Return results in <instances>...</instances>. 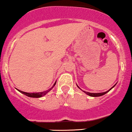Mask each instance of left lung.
I'll list each match as a JSON object with an SVG mask.
<instances>
[{
	"label": "left lung",
	"instance_id": "left-lung-1",
	"mask_svg": "<svg viewBox=\"0 0 132 132\" xmlns=\"http://www.w3.org/2000/svg\"><path fill=\"white\" fill-rule=\"evenodd\" d=\"M115 85H114L113 86L112 88H111V89H110L108 91H107V92H103V93H89V92H85V91H84V92L85 93H86L87 94V95H89V96H93V97H97V96H102V95H105V94H106V93H108V92H109L110 90H111V89H112L114 87V86H115ZM78 88H79V86H78Z\"/></svg>",
	"mask_w": 132,
	"mask_h": 132
}]
</instances>
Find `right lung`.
Segmentation results:
<instances>
[{"label":"right lung","mask_w":132,"mask_h":132,"mask_svg":"<svg viewBox=\"0 0 132 132\" xmlns=\"http://www.w3.org/2000/svg\"><path fill=\"white\" fill-rule=\"evenodd\" d=\"M56 83V82H55V83L54 84V85H53V87H52L51 88H50V89H49L47 91H46V92H40V93H26V92H22V91L18 90L19 91V92H20L21 93H22V94H24V95H25L27 96L31 97V98H40V97L44 96V95H46V94L47 93V92H50L51 89L52 88H53L55 86Z\"/></svg>","instance_id":"right-lung-1"}]
</instances>
